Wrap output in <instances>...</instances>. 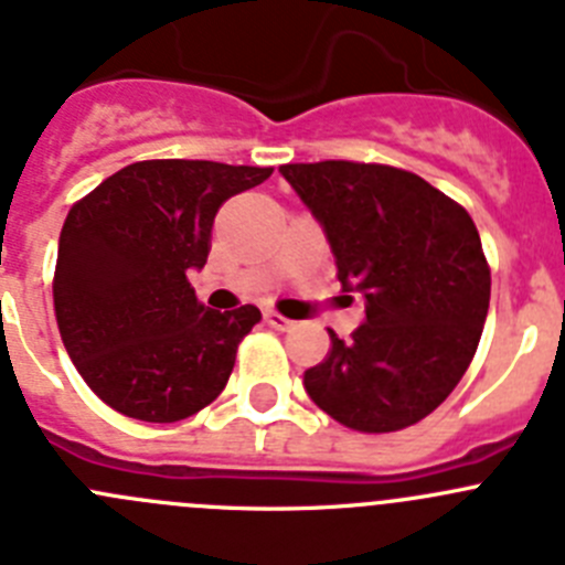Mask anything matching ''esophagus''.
I'll use <instances>...</instances> for the list:
<instances>
[{
    "label": "esophagus",
    "mask_w": 565,
    "mask_h": 565,
    "mask_svg": "<svg viewBox=\"0 0 565 565\" xmlns=\"http://www.w3.org/2000/svg\"><path fill=\"white\" fill-rule=\"evenodd\" d=\"M263 319H266L268 328H274V330H291L294 328L291 319H286L282 313H277V310H266V317Z\"/></svg>",
    "instance_id": "esophagus-1"
}]
</instances>
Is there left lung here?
Wrapping results in <instances>:
<instances>
[{"label":"left lung","mask_w":565,"mask_h":565,"mask_svg":"<svg viewBox=\"0 0 565 565\" xmlns=\"http://www.w3.org/2000/svg\"><path fill=\"white\" fill-rule=\"evenodd\" d=\"M324 226L344 291L366 319L305 370V390L335 423L390 434L420 423L462 381L482 339L490 266L462 204L392 164H282Z\"/></svg>","instance_id":"8db88e82"}]
</instances>
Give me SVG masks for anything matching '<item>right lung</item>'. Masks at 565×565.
I'll use <instances>...</instances> for the list:
<instances>
[{"label": "right lung", "instance_id": "add662e5", "mask_svg": "<svg viewBox=\"0 0 565 565\" xmlns=\"http://www.w3.org/2000/svg\"><path fill=\"white\" fill-rule=\"evenodd\" d=\"M271 170L145 159L72 204L53 277L55 319L75 370L114 412L175 423L224 392L260 310L204 308L188 274L204 268L221 204Z\"/></svg>", "mask_w": 565, "mask_h": 565}]
</instances>
